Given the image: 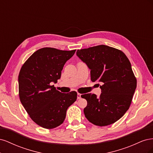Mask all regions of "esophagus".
Returning a JSON list of instances; mask_svg holds the SVG:
<instances>
[{
  "mask_svg": "<svg viewBox=\"0 0 153 153\" xmlns=\"http://www.w3.org/2000/svg\"><path fill=\"white\" fill-rule=\"evenodd\" d=\"M81 98V94H80V93H78L77 94V99H80Z\"/></svg>",
  "mask_w": 153,
  "mask_h": 153,
  "instance_id": "esophagus-1",
  "label": "esophagus"
}]
</instances>
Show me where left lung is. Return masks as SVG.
I'll use <instances>...</instances> for the list:
<instances>
[{
  "instance_id": "8db88e82",
  "label": "left lung",
  "mask_w": 153,
  "mask_h": 153,
  "mask_svg": "<svg viewBox=\"0 0 153 153\" xmlns=\"http://www.w3.org/2000/svg\"><path fill=\"white\" fill-rule=\"evenodd\" d=\"M76 55L91 69V80L101 83L99 98L91 93L81 96L87 101L85 117L99 126L116 122L129 109L137 87L129 59L122 51L103 45L78 50Z\"/></svg>"
}]
</instances>
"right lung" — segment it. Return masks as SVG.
Instances as JSON below:
<instances>
[{
  "mask_svg": "<svg viewBox=\"0 0 153 153\" xmlns=\"http://www.w3.org/2000/svg\"><path fill=\"white\" fill-rule=\"evenodd\" d=\"M75 51L41 48L22 66L18 75L20 101L32 121L44 128L60 126L67 109L76 100V92L62 93L51 85L61 78L64 64Z\"/></svg>",
  "mask_w": 153,
  "mask_h": 153,
  "instance_id": "add662e5",
  "label": "right lung"
}]
</instances>
